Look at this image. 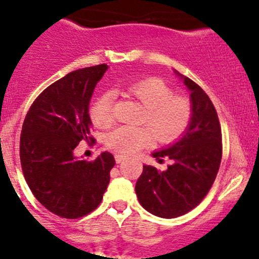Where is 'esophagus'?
<instances>
[{
	"label": "esophagus",
	"instance_id": "esophagus-1",
	"mask_svg": "<svg viewBox=\"0 0 259 259\" xmlns=\"http://www.w3.org/2000/svg\"><path fill=\"white\" fill-rule=\"evenodd\" d=\"M126 159V155H122V154H116L115 155V160H116V163H121L122 160Z\"/></svg>",
	"mask_w": 259,
	"mask_h": 259
}]
</instances>
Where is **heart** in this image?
Returning a JSON list of instances; mask_svg holds the SVG:
<instances>
[{
	"label": "heart",
	"mask_w": 259,
	"mask_h": 259,
	"mask_svg": "<svg viewBox=\"0 0 259 259\" xmlns=\"http://www.w3.org/2000/svg\"><path fill=\"white\" fill-rule=\"evenodd\" d=\"M127 91L145 106L140 122L147 126L122 125L109 133L106 144L120 154H133L153 142V133L160 143H170L185 134L192 120V105L185 96L173 95V90L158 77L133 82ZM90 117L99 127L114 124V96L100 95L90 107Z\"/></svg>",
	"instance_id": "heart-1"
}]
</instances>
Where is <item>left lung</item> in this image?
Segmentation results:
<instances>
[{
  "label": "left lung",
  "instance_id": "1",
  "mask_svg": "<svg viewBox=\"0 0 259 259\" xmlns=\"http://www.w3.org/2000/svg\"><path fill=\"white\" fill-rule=\"evenodd\" d=\"M182 78L191 91L193 114L190 126L177 143L153 153L158 162L169 158L172 164L165 170L143 165L135 185L140 205L150 214L165 219L185 215L205 199L223 155L222 127L211 100L192 79Z\"/></svg>",
  "mask_w": 259,
  "mask_h": 259
}]
</instances>
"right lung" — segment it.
I'll list each match as a JSON object with an SVG mask.
<instances>
[{"mask_svg": "<svg viewBox=\"0 0 259 259\" xmlns=\"http://www.w3.org/2000/svg\"><path fill=\"white\" fill-rule=\"evenodd\" d=\"M106 64L71 72L50 84L30 106L20 137V162L37 201L64 219H78L101 204L115 165L111 153L78 160L74 148L94 144L90 100Z\"/></svg>", "mask_w": 259, "mask_h": 259, "instance_id": "right-lung-1", "label": "right lung"}]
</instances>
